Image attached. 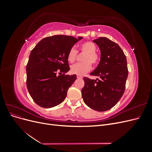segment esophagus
Masks as SVG:
<instances>
[{"instance_id":"esophagus-1","label":"esophagus","mask_w":152,"mask_h":152,"mask_svg":"<svg viewBox=\"0 0 152 152\" xmlns=\"http://www.w3.org/2000/svg\"><path fill=\"white\" fill-rule=\"evenodd\" d=\"M77 79H82V77L80 75H77Z\"/></svg>"}]
</instances>
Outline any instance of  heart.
<instances>
[{
  "instance_id": "heart-1",
  "label": "heart",
  "mask_w": 152,
  "mask_h": 152,
  "mask_svg": "<svg viewBox=\"0 0 152 152\" xmlns=\"http://www.w3.org/2000/svg\"><path fill=\"white\" fill-rule=\"evenodd\" d=\"M80 49L82 52L86 53L85 55L84 63H77L71 66L70 72L73 74L77 75H82L86 72H89L91 69V65L90 62L96 65L99 60V54L96 53V45L91 41H87L82 43ZM77 54V51L74 47H72L69 50L67 54V59L69 62L73 63L75 60Z\"/></svg>"
}]
</instances>
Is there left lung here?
Wrapping results in <instances>:
<instances>
[{"label": "left lung", "mask_w": 152, "mask_h": 152, "mask_svg": "<svg viewBox=\"0 0 152 152\" xmlns=\"http://www.w3.org/2000/svg\"><path fill=\"white\" fill-rule=\"evenodd\" d=\"M93 42L100 49V61L90 75L100 79L84 77L82 96L84 103L96 111L104 112L115 105L122 96L128 76L127 59L123 50L107 37H99Z\"/></svg>", "instance_id": "8db88e82"}]
</instances>
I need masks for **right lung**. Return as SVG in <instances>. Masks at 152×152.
I'll use <instances>...</instances> for the list:
<instances>
[{
  "mask_svg": "<svg viewBox=\"0 0 152 152\" xmlns=\"http://www.w3.org/2000/svg\"><path fill=\"white\" fill-rule=\"evenodd\" d=\"M82 39L58 35L41 40L31 50L26 66L27 89L35 103L52 108L61 103L76 75H65L70 70L69 50ZM63 75L58 76L57 73Z\"/></svg>",
  "mask_w": 152,
  "mask_h": 152,
  "instance_id": "1",
  "label": "right lung"
}]
</instances>
